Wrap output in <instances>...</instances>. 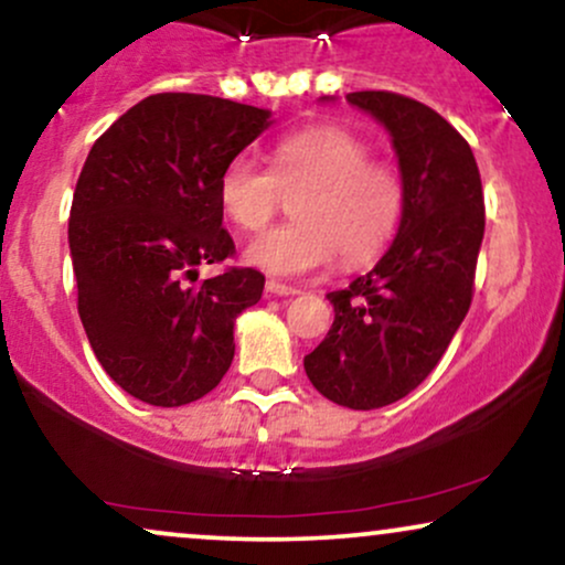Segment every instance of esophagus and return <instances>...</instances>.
<instances>
[{
	"label": "esophagus",
	"mask_w": 565,
	"mask_h": 565,
	"mask_svg": "<svg viewBox=\"0 0 565 565\" xmlns=\"http://www.w3.org/2000/svg\"><path fill=\"white\" fill-rule=\"evenodd\" d=\"M265 291H268V295H274V297L300 295V289L291 287V284H281V281H276V278H268V281H265Z\"/></svg>",
	"instance_id": "obj_1"
}]
</instances>
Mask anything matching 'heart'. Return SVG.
I'll use <instances>...</instances> for the list:
<instances>
[{"label":"heart","mask_w":565,"mask_h":565,"mask_svg":"<svg viewBox=\"0 0 565 565\" xmlns=\"http://www.w3.org/2000/svg\"><path fill=\"white\" fill-rule=\"evenodd\" d=\"M344 128L284 136L270 171L236 154L217 175L223 213L242 231H260L295 194V221L265 231L247 247L255 268L276 276L316 274L339 257L348 268L373 260L394 239L405 213V183L394 166Z\"/></svg>","instance_id":"heart-1"}]
</instances>
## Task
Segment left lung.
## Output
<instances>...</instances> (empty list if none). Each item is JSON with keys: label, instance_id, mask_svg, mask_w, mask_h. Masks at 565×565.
<instances>
[{"label": "left lung", "instance_id": "obj_1", "mask_svg": "<svg viewBox=\"0 0 565 565\" xmlns=\"http://www.w3.org/2000/svg\"><path fill=\"white\" fill-rule=\"evenodd\" d=\"M348 102L390 131L405 213L376 268L326 295L334 323L305 355V373L331 403L376 411L429 376L471 308L484 192L468 141L424 102L394 92Z\"/></svg>", "mask_w": 565, "mask_h": 565}]
</instances>
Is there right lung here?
Returning <instances> with one entry per match:
<instances>
[{
    "label": "right lung",
    "mask_w": 565,
    "mask_h": 565,
    "mask_svg": "<svg viewBox=\"0 0 565 565\" xmlns=\"http://www.w3.org/2000/svg\"><path fill=\"white\" fill-rule=\"evenodd\" d=\"M268 126L260 107L166 92L88 152L67 221L78 316L107 376L141 403H194L234 360V321L265 276L231 265L196 281V265L234 257L217 175Z\"/></svg>",
    "instance_id": "obj_1"
}]
</instances>
